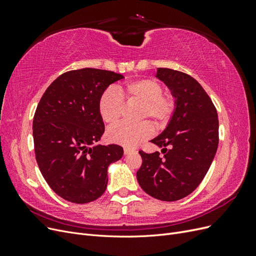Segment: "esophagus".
<instances>
[{
    "instance_id": "esophagus-1",
    "label": "esophagus",
    "mask_w": 256,
    "mask_h": 256,
    "mask_svg": "<svg viewBox=\"0 0 256 256\" xmlns=\"http://www.w3.org/2000/svg\"><path fill=\"white\" fill-rule=\"evenodd\" d=\"M124 152H125V154H128L130 152H134V150L130 148V147H124Z\"/></svg>"
}]
</instances>
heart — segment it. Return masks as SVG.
<instances>
[{"instance_id": "1", "label": "heart", "mask_w": 256, "mask_h": 256, "mask_svg": "<svg viewBox=\"0 0 256 256\" xmlns=\"http://www.w3.org/2000/svg\"><path fill=\"white\" fill-rule=\"evenodd\" d=\"M164 88L159 81L144 78L131 81L125 86L106 90L100 96L98 110L106 124H114L120 118L122 100H134L141 102L136 112L138 120L150 118L157 126L166 124L175 110V99L172 95L164 94ZM152 127L150 122L142 120L136 124L120 122L108 130L109 140L125 146H134L150 138Z\"/></svg>"}]
</instances>
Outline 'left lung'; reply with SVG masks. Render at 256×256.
<instances>
[{
	"label": "left lung",
	"instance_id": "8db88e82",
	"mask_svg": "<svg viewBox=\"0 0 256 256\" xmlns=\"http://www.w3.org/2000/svg\"><path fill=\"white\" fill-rule=\"evenodd\" d=\"M156 76L171 90L175 110L166 128L150 141L164 147L161 150L164 156L138 152L142 166L136 178L147 194L174 202L194 191L210 168L219 144L218 113L202 85L191 76L158 68Z\"/></svg>",
	"mask_w": 256,
	"mask_h": 256
}]
</instances>
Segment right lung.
I'll list each match as a JSON object with an SVG mask.
<instances>
[{
  "label": "right lung",
  "instance_id": "1",
  "mask_svg": "<svg viewBox=\"0 0 256 256\" xmlns=\"http://www.w3.org/2000/svg\"><path fill=\"white\" fill-rule=\"evenodd\" d=\"M122 74L82 68L60 74L46 90L33 120L38 168L56 194L85 204L104 194L108 166L122 157V147L96 143L104 132L100 96Z\"/></svg>",
  "mask_w": 256,
  "mask_h": 256
}]
</instances>
